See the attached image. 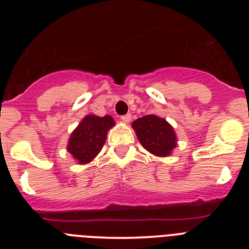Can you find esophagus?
<instances>
[{"instance_id": "1", "label": "esophagus", "mask_w": 249, "mask_h": 249, "mask_svg": "<svg viewBox=\"0 0 249 249\" xmlns=\"http://www.w3.org/2000/svg\"><path fill=\"white\" fill-rule=\"evenodd\" d=\"M121 120H122L124 123H128L129 121L132 120V116L129 113H127V114H124V116H122V117H121Z\"/></svg>"}]
</instances>
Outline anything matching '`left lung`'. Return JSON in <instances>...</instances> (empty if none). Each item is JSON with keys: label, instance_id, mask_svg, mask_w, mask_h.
I'll return each instance as SVG.
<instances>
[{"label": "left lung", "instance_id": "1", "mask_svg": "<svg viewBox=\"0 0 249 249\" xmlns=\"http://www.w3.org/2000/svg\"><path fill=\"white\" fill-rule=\"evenodd\" d=\"M132 127L141 144L152 155L167 157L177 146L175 129L164 118L156 114H147L133 121Z\"/></svg>", "mask_w": 249, "mask_h": 249}]
</instances>
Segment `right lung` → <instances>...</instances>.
I'll return each mask as SVG.
<instances>
[{
    "instance_id": "1",
    "label": "right lung",
    "mask_w": 249,
    "mask_h": 249,
    "mask_svg": "<svg viewBox=\"0 0 249 249\" xmlns=\"http://www.w3.org/2000/svg\"><path fill=\"white\" fill-rule=\"evenodd\" d=\"M114 126L111 116H86L68 140L67 151L78 163H89L100 153L106 142L107 132Z\"/></svg>"
}]
</instances>
